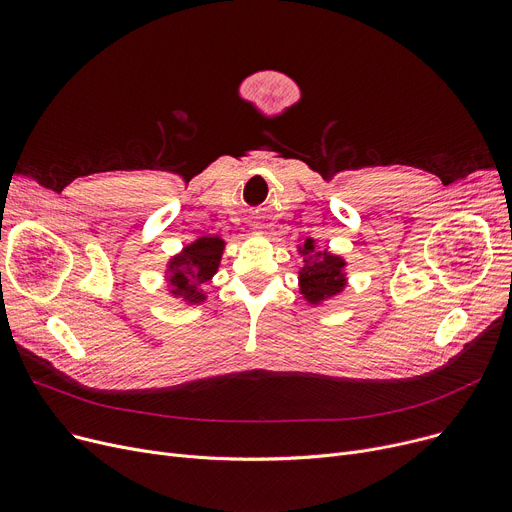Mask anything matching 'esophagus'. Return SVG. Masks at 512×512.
Instances as JSON below:
<instances>
[{"label":"esophagus","mask_w":512,"mask_h":512,"mask_svg":"<svg viewBox=\"0 0 512 512\" xmlns=\"http://www.w3.org/2000/svg\"><path fill=\"white\" fill-rule=\"evenodd\" d=\"M251 230H259V226H257V224H251Z\"/></svg>","instance_id":"1"}]
</instances>
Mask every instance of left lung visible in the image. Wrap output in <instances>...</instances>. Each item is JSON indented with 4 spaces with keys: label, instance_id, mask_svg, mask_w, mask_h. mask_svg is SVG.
I'll return each instance as SVG.
<instances>
[{
    "label": "left lung",
    "instance_id": "8db88e82",
    "mask_svg": "<svg viewBox=\"0 0 512 512\" xmlns=\"http://www.w3.org/2000/svg\"><path fill=\"white\" fill-rule=\"evenodd\" d=\"M297 251L303 257V267L297 278L299 294L309 305H324L348 288V261L342 255L321 247L311 236L299 242Z\"/></svg>",
    "mask_w": 512,
    "mask_h": 512
}]
</instances>
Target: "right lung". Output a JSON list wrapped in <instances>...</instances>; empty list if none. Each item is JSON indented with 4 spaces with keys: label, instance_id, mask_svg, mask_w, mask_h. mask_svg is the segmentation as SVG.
Returning <instances> with one entry per match:
<instances>
[{
    "label": "right lung",
    "instance_id": "obj_1",
    "mask_svg": "<svg viewBox=\"0 0 512 512\" xmlns=\"http://www.w3.org/2000/svg\"><path fill=\"white\" fill-rule=\"evenodd\" d=\"M224 251V238L203 234L172 255L164 270V282L170 297L188 307L205 303L207 292L203 286L218 274Z\"/></svg>",
    "mask_w": 512,
    "mask_h": 512
}]
</instances>
